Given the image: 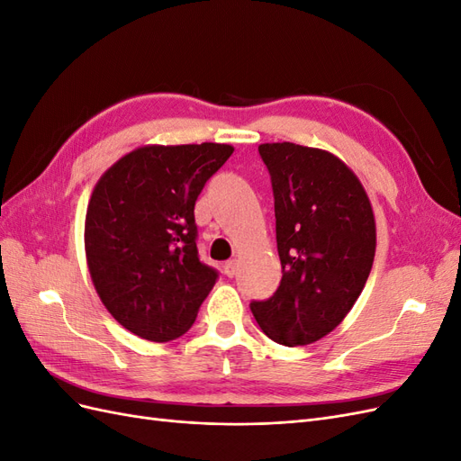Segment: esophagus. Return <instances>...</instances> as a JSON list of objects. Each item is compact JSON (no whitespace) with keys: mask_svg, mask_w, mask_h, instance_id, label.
I'll return each mask as SVG.
<instances>
[{"mask_svg":"<svg viewBox=\"0 0 461 461\" xmlns=\"http://www.w3.org/2000/svg\"><path fill=\"white\" fill-rule=\"evenodd\" d=\"M222 269H225L227 276L232 278L236 275V271H239V263H236V259H230V261H227L225 265H222Z\"/></svg>","mask_w":461,"mask_h":461,"instance_id":"obj_1","label":"esophagus"}]
</instances>
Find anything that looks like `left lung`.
Segmentation results:
<instances>
[{
  "instance_id": "8db88e82",
  "label": "left lung",
  "mask_w": 461,
  "mask_h": 461,
  "mask_svg": "<svg viewBox=\"0 0 461 461\" xmlns=\"http://www.w3.org/2000/svg\"><path fill=\"white\" fill-rule=\"evenodd\" d=\"M271 176L283 278L252 302L261 330L278 344L323 339L352 310L375 258V217L357 176L332 153L292 142L261 144Z\"/></svg>"
}]
</instances>
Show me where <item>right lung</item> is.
Returning a JSON list of instances; mask_svg holds the SVG:
<instances>
[{"label": "right lung", "instance_id": "add662e5", "mask_svg": "<svg viewBox=\"0 0 461 461\" xmlns=\"http://www.w3.org/2000/svg\"><path fill=\"white\" fill-rule=\"evenodd\" d=\"M232 146H146L97 180L85 246L94 286L107 312L136 337L169 342L196 321L217 283L198 256L194 205Z\"/></svg>", "mask_w": 461, "mask_h": 461}]
</instances>
